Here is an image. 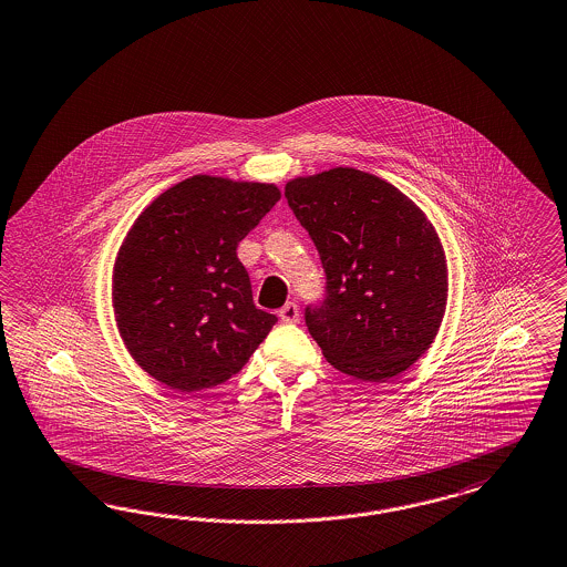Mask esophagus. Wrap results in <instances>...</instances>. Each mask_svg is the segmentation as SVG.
I'll use <instances>...</instances> for the list:
<instances>
[{
    "label": "esophagus",
    "instance_id": "obj_1",
    "mask_svg": "<svg viewBox=\"0 0 567 567\" xmlns=\"http://www.w3.org/2000/svg\"><path fill=\"white\" fill-rule=\"evenodd\" d=\"M278 317H280L282 322H297V320H299V306L293 303V301L285 303V306L278 310Z\"/></svg>",
    "mask_w": 567,
    "mask_h": 567
}]
</instances>
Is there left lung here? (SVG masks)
Masks as SVG:
<instances>
[{
  "label": "left lung",
  "mask_w": 567,
  "mask_h": 567,
  "mask_svg": "<svg viewBox=\"0 0 567 567\" xmlns=\"http://www.w3.org/2000/svg\"><path fill=\"white\" fill-rule=\"evenodd\" d=\"M324 270L306 324L324 359L367 382L405 371L429 348L447 301L445 252L426 215L394 185L331 168L285 187Z\"/></svg>",
  "instance_id": "1"
}]
</instances>
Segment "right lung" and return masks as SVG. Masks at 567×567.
<instances>
[{"instance_id": "add662e5", "label": "right lung", "mask_w": 567, "mask_h": 567, "mask_svg": "<svg viewBox=\"0 0 567 567\" xmlns=\"http://www.w3.org/2000/svg\"><path fill=\"white\" fill-rule=\"evenodd\" d=\"M280 200L276 185L196 175L150 204L114 266V312L128 352L179 392L224 384L278 318L252 303L238 243Z\"/></svg>"}]
</instances>
